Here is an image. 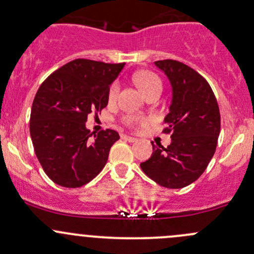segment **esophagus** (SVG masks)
Here are the masks:
<instances>
[{
    "instance_id": "esophagus-1",
    "label": "esophagus",
    "mask_w": 254,
    "mask_h": 254,
    "mask_svg": "<svg viewBox=\"0 0 254 254\" xmlns=\"http://www.w3.org/2000/svg\"><path fill=\"white\" fill-rule=\"evenodd\" d=\"M122 139L127 140V141H129V142H134V141H136V139H135V137H132V136H127V135H123Z\"/></svg>"
}]
</instances>
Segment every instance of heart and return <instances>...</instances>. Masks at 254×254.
<instances>
[{"label":"heart","mask_w":254,"mask_h":254,"mask_svg":"<svg viewBox=\"0 0 254 254\" xmlns=\"http://www.w3.org/2000/svg\"><path fill=\"white\" fill-rule=\"evenodd\" d=\"M132 82H134L135 86L141 91L142 94H145L146 97L151 96L153 93L160 94L161 89H162V81H161L160 76L157 73L152 72V71L148 70H139L132 75ZM118 91H119V84L117 82H112L111 86H109L108 92H107V98H108L109 103L115 101L117 98ZM145 122L142 118L135 117V115H123L122 117V123L127 127H136L137 125H140L141 123Z\"/></svg>","instance_id":"heart-1"}]
</instances>
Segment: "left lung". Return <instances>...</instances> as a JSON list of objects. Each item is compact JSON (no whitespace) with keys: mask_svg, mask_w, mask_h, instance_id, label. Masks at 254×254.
Listing matches in <instances>:
<instances>
[{"mask_svg":"<svg viewBox=\"0 0 254 254\" xmlns=\"http://www.w3.org/2000/svg\"><path fill=\"white\" fill-rule=\"evenodd\" d=\"M155 65L172 84V104L162 131L171 134L172 142L166 148L151 142L152 155L140 167L160 186L184 188L203 175L216 150L219 104L210 84L194 68L171 59L155 61Z\"/></svg>","mask_w":254,"mask_h":254,"instance_id":"8db88e82","label":"left lung"}]
</instances>
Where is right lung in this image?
Here are the masks:
<instances>
[{"label":"right lung","instance_id":"add662e5","mask_svg":"<svg viewBox=\"0 0 254 254\" xmlns=\"http://www.w3.org/2000/svg\"><path fill=\"white\" fill-rule=\"evenodd\" d=\"M125 64L76 59L54 71L40 84L30 111L33 147L54 183L78 188L106 166L119 134L101 130L93 137L84 123L108 104L109 84Z\"/></svg>","mask_w":254,"mask_h":254}]
</instances>
